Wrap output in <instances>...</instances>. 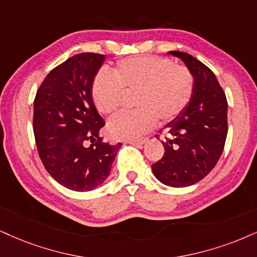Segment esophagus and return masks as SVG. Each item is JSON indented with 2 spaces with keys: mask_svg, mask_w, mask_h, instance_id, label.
Returning <instances> with one entry per match:
<instances>
[{
  "mask_svg": "<svg viewBox=\"0 0 257 257\" xmlns=\"http://www.w3.org/2000/svg\"><path fill=\"white\" fill-rule=\"evenodd\" d=\"M145 142H147V139H138V141H127L126 143L134 144V145H143Z\"/></svg>",
  "mask_w": 257,
  "mask_h": 257,
  "instance_id": "1",
  "label": "esophagus"
}]
</instances>
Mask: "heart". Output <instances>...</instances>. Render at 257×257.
<instances>
[{
  "instance_id": "heart-1",
  "label": "heart",
  "mask_w": 257,
  "mask_h": 257,
  "mask_svg": "<svg viewBox=\"0 0 257 257\" xmlns=\"http://www.w3.org/2000/svg\"><path fill=\"white\" fill-rule=\"evenodd\" d=\"M194 93V77L188 68L157 56L131 57L116 63L113 75L101 71L95 77L91 96L101 114L121 108L126 94H137L138 110L122 113L108 122L107 132L119 141H135L153 130L157 119L168 123L181 115Z\"/></svg>"
}]
</instances>
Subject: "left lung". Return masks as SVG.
Listing matches in <instances>:
<instances>
[{"instance_id":"1","label":"left lung","mask_w":257,"mask_h":257,"mask_svg":"<svg viewBox=\"0 0 257 257\" xmlns=\"http://www.w3.org/2000/svg\"><path fill=\"white\" fill-rule=\"evenodd\" d=\"M170 55L181 58L191 70L194 93L181 115L167 125L164 155L151 168L164 185L187 187L204 179L220 158L227 135V101L208 66L188 53Z\"/></svg>"}]
</instances>
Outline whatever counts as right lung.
<instances>
[{"mask_svg":"<svg viewBox=\"0 0 257 257\" xmlns=\"http://www.w3.org/2000/svg\"><path fill=\"white\" fill-rule=\"evenodd\" d=\"M104 56L75 55L46 76L34 99L33 131L47 173L76 192L96 188L109 175L120 143L100 137L103 119L95 108L91 87Z\"/></svg>","mask_w":257,"mask_h":257,"instance_id":"1","label":"right lung"}]
</instances>
